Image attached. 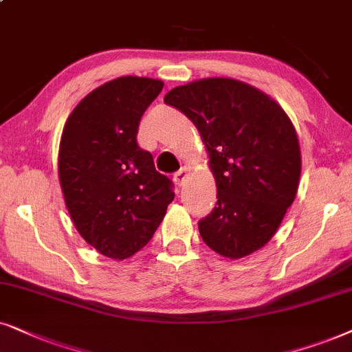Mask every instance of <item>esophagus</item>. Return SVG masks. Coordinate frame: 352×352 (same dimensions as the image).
Returning <instances> with one entry per match:
<instances>
[{
	"label": "esophagus",
	"instance_id": "34e87169",
	"mask_svg": "<svg viewBox=\"0 0 352 352\" xmlns=\"http://www.w3.org/2000/svg\"><path fill=\"white\" fill-rule=\"evenodd\" d=\"M188 167H182L179 172L177 173H173V182H175L177 185L179 186H182L185 184V180H186V177H188Z\"/></svg>",
	"mask_w": 352,
	"mask_h": 352
}]
</instances>
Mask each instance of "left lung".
Masks as SVG:
<instances>
[{
  "label": "left lung",
  "instance_id": "8db88e82",
  "mask_svg": "<svg viewBox=\"0 0 352 352\" xmlns=\"http://www.w3.org/2000/svg\"><path fill=\"white\" fill-rule=\"evenodd\" d=\"M164 102L198 129L217 185L199 222L210 250L241 259L264 248L296 198L301 149L294 125L267 93L235 78H201L172 88Z\"/></svg>",
  "mask_w": 352,
  "mask_h": 352
}]
</instances>
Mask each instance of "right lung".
<instances>
[{"mask_svg": "<svg viewBox=\"0 0 352 352\" xmlns=\"http://www.w3.org/2000/svg\"><path fill=\"white\" fill-rule=\"evenodd\" d=\"M162 87L133 75L106 82L74 107L60 135L65 208L83 240L114 261L148 245L175 196L137 143L140 119Z\"/></svg>", "mask_w": 352, "mask_h": 352, "instance_id": "obj_1", "label": "right lung"}]
</instances>
